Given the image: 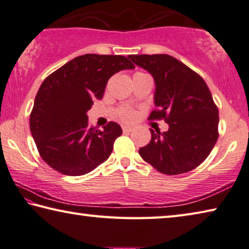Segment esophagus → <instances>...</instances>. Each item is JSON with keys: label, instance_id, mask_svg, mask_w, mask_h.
Here are the masks:
<instances>
[{"label": "esophagus", "instance_id": "1", "mask_svg": "<svg viewBox=\"0 0 249 249\" xmlns=\"http://www.w3.org/2000/svg\"><path fill=\"white\" fill-rule=\"evenodd\" d=\"M122 131H124V133L131 132L132 131V127H129V125H124V127H122Z\"/></svg>", "mask_w": 249, "mask_h": 249}]
</instances>
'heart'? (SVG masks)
<instances>
[{
	"instance_id": "heart-1",
	"label": "heart",
	"mask_w": 249,
	"mask_h": 249,
	"mask_svg": "<svg viewBox=\"0 0 249 249\" xmlns=\"http://www.w3.org/2000/svg\"><path fill=\"white\" fill-rule=\"evenodd\" d=\"M119 116L122 120L131 121L136 118V112H134V110H132L131 108L125 107L124 109H121V111L119 112Z\"/></svg>"
}]
</instances>
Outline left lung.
Wrapping results in <instances>:
<instances>
[{
  "instance_id": "1",
  "label": "left lung",
  "mask_w": 249,
  "mask_h": 249,
  "mask_svg": "<svg viewBox=\"0 0 249 249\" xmlns=\"http://www.w3.org/2000/svg\"><path fill=\"white\" fill-rule=\"evenodd\" d=\"M156 81L149 120H164L169 130L151 131V141L139 149L145 162L159 172L178 175L204 162L218 138V109L204 79L180 60L166 54L129 55Z\"/></svg>"
}]
</instances>
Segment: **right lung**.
I'll list each match as a JSON object with an SVG mask.
<instances>
[{"label": "right lung", "instance_id": "add662e5", "mask_svg": "<svg viewBox=\"0 0 249 249\" xmlns=\"http://www.w3.org/2000/svg\"><path fill=\"white\" fill-rule=\"evenodd\" d=\"M134 65L124 56L86 54L47 76L35 97L30 128L40 158L57 172L79 177L112 152L121 127L109 121L104 131L88 125L87 111L101 99L112 75Z\"/></svg>", "mask_w": 249, "mask_h": 249}]
</instances>
